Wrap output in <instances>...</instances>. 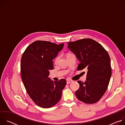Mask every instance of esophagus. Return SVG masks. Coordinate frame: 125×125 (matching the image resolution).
<instances>
[{"label":"esophagus","mask_w":125,"mask_h":125,"mask_svg":"<svg viewBox=\"0 0 125 125\" xmlns=\"http://www.w3.org/2000/svg\"><path fill=\"white\" fill-rule=\"evenodd\" d=\"M66 82H67V84H69V83H71L73 82V81L70 80V79H67V80H66Z\"/></svg>","instance_id":"1"}]
</instances>
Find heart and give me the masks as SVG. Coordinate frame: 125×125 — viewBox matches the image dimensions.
<instances>
[{"label": "heart", "instance_id": "b5f03b06", "mask_svg": "<svg viewBox=\"0 0 125 125\" xmlns=\"http://www.w3.org/2000/svg\"><path fill=\"white\" fill-rule=\"evenodd\" d=\"M71 53H67V54H66V57H67L68 56H69V55H71ZM59 56H57V57L55 58V63L57 62V61H58V60H59Z\"/></svg>", "mask_w": 125, "mask_h": 125}]
</instances>
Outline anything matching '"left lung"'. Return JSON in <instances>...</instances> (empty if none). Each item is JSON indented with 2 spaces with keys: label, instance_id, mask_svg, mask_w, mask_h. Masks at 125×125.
I'll list each match as a JSON object with an SVG mask.
<instances>
[{
  "label": "left lung",
  "instance_id": "8db88e82",
  "mask_svg": "<svg viewBox=\"0 0 125 125\" xmlns=\"http://www.w3.org/2000/svg\"><path fill=\"white\" fill-rule=\"evenodd\" d=\"M68 44L80 62L77 70H87L86 81H78L80 87L76 96L85 103H95L106 92L111 76L109 54L100 43L91 39L71 42Z\"/></svg>",
  "mask_w": 125,
  "mask_h": 125
}]
</instances>
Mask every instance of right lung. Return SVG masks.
<instances>
[{
	"label": "right lung",
	"mask_w": 125,
	"mask_h": 125,
	"mask_svg": "<svg viewBox=\"0 0 125 125\" xmlns=\"http://www.w3.org/2000/svg\"><path fill=\"white\" fill-rule=\"evenodd\" d=\"M48 41H37L29 45L21 61V78L26 91L32 100L42 108H48L60 100L66 81H52L49 71L53 70V60L63 47Z\"/></svg>",
	"instance_id": "add662e5"
}]
</instances>
